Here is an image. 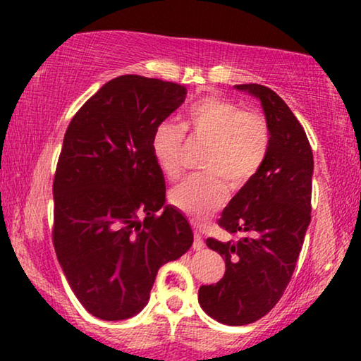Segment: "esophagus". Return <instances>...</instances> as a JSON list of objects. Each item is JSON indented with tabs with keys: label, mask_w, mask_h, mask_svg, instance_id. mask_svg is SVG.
I'll list each match as a JSON object with an SVG mask.
<instances>
[{
	"label": "esophagus",
	"mask_w": 361,
	"mask_h": 361,
	"mask_svg": "<svg viewBox=\"0 0 361 361\" xmlns=\"http://www.w3.org/2000/svg\"><path fill=\"white\" fill-rule=\"evenodd\" d=\"M204 246H205V243H204V240H202V236H200V230L195 226V230H194V250L200 251L202 248H204Z\"/></svg>",
	"instance_id": "34e87169"
}]
</instances>
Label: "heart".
Here are the masks:
<instances>
[{
    "label": "heart",
    "mask_w": 361,
    "mask_h": 361,
    "mask_svg": "<svg viewBox=\"0 0 361 361\" xmlns=\"http://www.w3.org/2000/svg\"><path fill=\"white\" fill-rule=\"evenodd\" d=\"M184 133L194 140L207 141L200 162L205 172L174 187L169 200L192 219L205 220L224 204L225 180L238 189L258 172L269 151V126L261 113L241 110L226 98H200L184 111L180 126L164 121L152 135V156L167 179L180 176Z\"/></svg>",
    "instance_id": "obj_1"
}]
</instances>
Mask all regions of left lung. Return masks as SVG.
<instances>
[{
  "instance_id": "8db88e82",
  "label": "left lung",
  "mask_w": 361,
  "mask_h": 361,
  "mask_svg": "<svg viewBox=\"0 0 361 361\" xmlns=\"http://www.w3.org/2000/svg\"><path fill=\"white\" fill-rule=\"evenodd\" d=\"M235 88L261 102L269 151L219 219L221 228L243 236L207 238L226 269L216 284L200 286L199 302L220 324L246 325L278 304L294 273L310 224L314 157L302 125L278 93L258 83Z\"/></svg>"
}]
</instances>
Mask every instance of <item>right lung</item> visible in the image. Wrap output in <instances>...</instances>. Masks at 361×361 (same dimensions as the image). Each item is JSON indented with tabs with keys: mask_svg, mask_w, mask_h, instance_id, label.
<instances>
[{
	"mask_svg": "<svg viewBox=\"0 0 361 361\" xmlns=\"http://www.w3.org/2000/svg\"><path fill=\"white\" fill-rule=\"evenodd\" d=\"M185 95L179 83L116 77L85 102L63 136L52 241L73 294L98 319L141 312L161 266L194 241L185 216L166 205L151 149L154 130Z\"/></svg>",
	"mask_w": 361,
	"mask_h": 361,
	"instance_id": "1",
	"label": "right lung"
}]
</instances>
